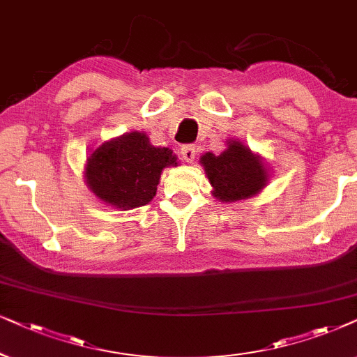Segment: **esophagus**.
<instances>
[{
	"label": "esophagus",
	"instance_id": "34e87169",
	"mask_svg": "<svg viewBox=\"0 0 357 357\" xmlns=\"http://www.w3.org/2000/svg\"><path fill=\"white\" fill-rule=\"evenodd\" d=\"M179 153H181L184 161H188V163H192L194 158H196V146H194V145H183L181 150H179Z\"/></svg>",
	"mask_w": 357,
	"mask_h": 357
}]
</instances>
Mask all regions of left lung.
Here are the masks:
<instances>
[{"label": "left lung", "mask_w": 357, "mask_h": 357, "mask_svg": "<svg viewBox=\"0 0 357 357\" xmlns=\"http://www.w3.org/2000/svg\"><path fill=\"white\" fill-rule=\"evenodd\" d=\"M212 196L222 202H235L256 196L266 184L269 174L261 160L240 140H228L227 150L220 155L208 153L201 156Z\"/></svg>", "instance_id": "obj_1"}]
</instances>
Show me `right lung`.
I'll list each match as a JSON object with an SVG mask.
<instances>
[{
	"instance_id": "1",
	"label": "right lung",
	"mask_w": 357,
	"mask_h": 357,
	"mask_svg": "<svg viewBox=\"0 0 357 357\" xmlns=\"http://www.w3.org/2000/svg\"><path fill=\"white\" fill-rule=\"evenodd\" d=\"M169 149L150 144L142 132L104 142L88 156L84 178L102 202L129 211L149 204L156 194L163 168L178 166Z\"/></svg>"
}]
</instances>
